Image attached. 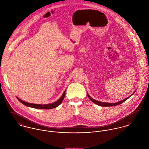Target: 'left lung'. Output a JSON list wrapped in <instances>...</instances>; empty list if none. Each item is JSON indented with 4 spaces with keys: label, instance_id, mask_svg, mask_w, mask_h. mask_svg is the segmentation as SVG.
I'll return each instance as SVG.
<instances>
[{
    "label": "left lung",
    "instance_id": "8db88e82",
    "mask_svg": "<svg viewBox=\"0 0 149 149\" xmlns=\"http://www.w3.org/2000/svg\"><path fill=\"white\" fill-rule=\"evenodd\" d=\"M135 92H134L132 95H131L130 96H128V97H127V98H126V99H123V100H120V102H116V103H104V102H99V101H97V100H95L94 99L92 98V97L89 95L88 93H87V95H88V97L89 98V99H90L92 102H93L95 104H97V105H98V106L102 107H112L115 106L120 104L121 103L125 102L126 100H127L129 97H130L135 93Z\"/></svg>",
    "mask_w": 149,
    "mask_h": 149
}]
</instances>
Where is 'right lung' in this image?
I'll use <instances>...</instances> for the list:
<instances>
[{
  "label": "right lung",
  "instance_id": "obj_1",
  "mask_svg": "<svg viewBox=\"0 0 149 149\" xmlns=\"http://www.w3.org/2000/svg\"><path fill=\"white\" fill-rule=\"evenodd\" d=\"M65 90L63 95L61 96V97L58 100H57L56 102H55L53 103L47 104H38L30 103H27V102H26L22 100L21 99H20L18 97H17V98L21 103H22L23 104H24L26 106L29 107H31V108H37V109H52V108H56L57 107L59 106L61 104V103L63 102L64 97H65Z\"/></svg>",
  "mask_w": 149,
  "mask_h": 149
}]
</instances>
